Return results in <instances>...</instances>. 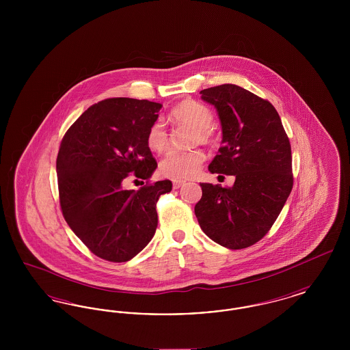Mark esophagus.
Wrapping results in <instances>:
<instances>
[{
  "mask_svg": "<svg viewBox=\"0 0 350 350\" xmlns=\"http://www.w3.org/2000/svg\"><path fill=\"white\" fill-rule=\"evenodd\" d=\"M183 185H185V181H181V180H174V181H173V189H180Z\"/></svg>",
  "mask_w": 350,
  "mask_h": 350,
  "instance_id": "esophagus-1",
  "label": "esophagus"
}]
</instances>
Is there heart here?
<instances>
[{
	"label": "heart",
	"instance_id": "1",
	"mask_svg": "<svg viewBox=\"0 0 350 350\" xmlns=\"http://www.w3.org/2000/svg\"><path fill=\"white\" fill-rule=\"evenodd\" d=\"M170 117L177 124L194 127L193 143L213 144L215 133L213 131V111L203 103L196 100H185L178 103L170 113ZM169 144V133L161 120H154L147 133V146L153 152H164ZM206 154L202 150H170L160 163V173L174 180H186L197 174Z\"/></svg>",
	"mask_w": 350,
	"mask_h": 350
}]
</instances>
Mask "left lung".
Here are the masks:
<instances>
[{
  "instance_id": "8db88e82",
  "label": "left lung",
  "mask_w": 350,
  "mask_h": 350,
  "mask_svg": "<svg viewBox=\"0 0 350 350\" xmlns=\"http://www.w3.org/2000/svg\"><path fill=\"white\" fill-rule=\"evenodd\" d=\"M200 94L217 107L223 130V146L208 170L236 180L231 187L200 183L196 217L217 244L248 248L270 231L291 193L290 140L274 106L250 90L223 83Z\"/></svg>"
}]
</instances>
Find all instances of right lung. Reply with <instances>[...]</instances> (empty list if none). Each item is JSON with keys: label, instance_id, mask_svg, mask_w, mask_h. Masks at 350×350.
Returning <instances> with one entry per match:
<instances>
[{"label": "right lung", "instance_id": "obj_1", "mask_svg": "<svg viewBox=\"0 0 350 350\" xmlns=\"http://www.w3.org/2000/svg\"><path fill=\"white\" fill-rule=\"evenodd\" d=\"M160 109L147 100H100L62 139L56 159L60 208L70 230L102 260H131L156 232V203L172 190L169 180L150 181L157 163L147 133ZM130 176L148 183L127 191L122 185Z\"/></svg>", "mask_w": 350, "mask_h": 350}]
</instances>
